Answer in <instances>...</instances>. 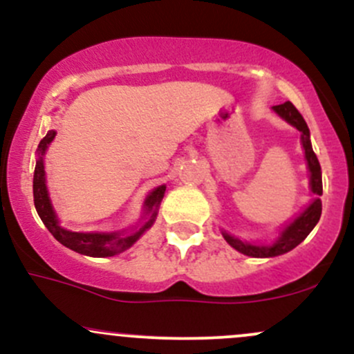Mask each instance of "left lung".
<instances>
[{"label":"left lung","instance_id":"8db88e82","mask_svg":"<svg viewBox=\"0 0 354 354\" xmlns=\"http://www.w3.org/2000/svg\"><path fill=\"white\" fill-rule=\"evenodd\" d=\"M274 111L302 133L301 136L302 147H304L306 159H308V168L310 171V189H313V193H316L317 196H321L322 195L321 165L319 161H317L316 153L313 151V146H310L308 124H306V120L301 115V112H299L290 102L274 106ZM321 212H322V203L319 198H316V200H314L313 203L304 209V213H301V215H299L297 218L294 220L284 232H282L281 239H279L274 245H269V247L252 245V243L242 242V240L235 239V236H230L228 234H223V236L228 242V245L234 247L236 252H240V254L248 255V257H275V255H282L286 254V252L296 248L299 243H301L302 240L310 234V230L316 227V223L321 218Z\"/></svg>","mask_w":354,"mask_h":354}]
</instances>
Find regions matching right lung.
Returning <instances> with one entry per match:
<instances>
[{"label":"right lung","instance_id":"right-lung-1","mask_svg":"<svg viewBox=\"0 0 354 354\" xmlns=\"http://www.w3.org/2000/svg\"><path fill=\"white\" fill-rule=\"evenodd\" d=\"M55 138V131H48V134L38 145V161L35 166L33 174V201L35 208H37L38 216L48 232L52 234L62 245L68 247L70 250L79 252V254L88 255V257H112V255L119 254V252L129 248L136 240L141 236L145 230L153 225L154 218H156V209L158 205L161 203L162 196H165L166 186H159L154 189L146 200V212L149 215V220L146 221L145 227L139 228L138 232L129 235L124 234H79V232H68L58 225L55 213H53L52 205L48 200V192L45 186V166H44V156L46 146L53 141Z\"/></svg>","mask_w":354,"mask_h":354}]
</instances>
